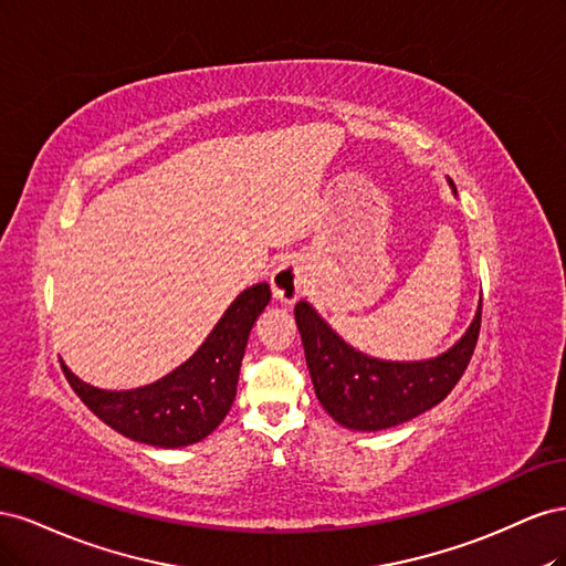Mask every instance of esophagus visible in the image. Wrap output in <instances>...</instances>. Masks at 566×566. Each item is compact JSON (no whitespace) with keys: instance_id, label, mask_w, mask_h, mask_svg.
<instances>
[{"instance_id":"34e87169","label":"esophagus","mask_w":566,"mask_h":566,"mask_svg":"<svg viewBox=\"0 0 566 566\" xmlns=\"http://www.w3.org/2000/svg\"><path fill=\"white\" fill-rule=\"evenodd\" d=\"M312 283V271L302 256H287L271 273L273 297L283 304H295Z\"/></svg>"}]
</instances>
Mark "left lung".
<instances>
[{"mask_svg": "<svg viewBox=\"0 0 566 566\" xmlns=\"http://www.w3.org/2000/svg\"><path fill=\"white\" fill-rule=\"evenodd\" d=\"M295 321L321 406L349 430L378 432L449 397L474 354L482 302L468 333L427 361H382L356 352L304 300L295 304Z\"/></svg>", "mask_w": 566, "mask_h": 566, "instance_id": "8db88e82", "label": "left lung"}]
</instances>
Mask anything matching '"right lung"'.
I'll list each match as a JSON object with an SVG mask.
<instances>
[{"mask_svg": "<svg viewBox=\"0 0 566 566\" xmlns=\"http://www.w3.org/2000/svg\"><path fill=\"white\" fill-rule=\"evenodd\" d=\"M269 300V283L243 290L188 361L139 389H98L82 382L63 361L61 368L82 403L115 432L148 447H188L214 432L227 418L250 331Z\"/></svg>", "mask_w": 566, "mask_h": 566, "instance_id": "add662e5", "label": "right lung"}]
</instances>
